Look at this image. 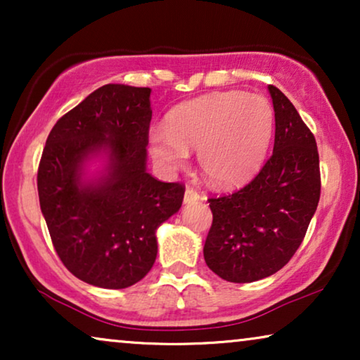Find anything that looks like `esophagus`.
<instances>
[{
  "instance_id": "esophagus-1",
  "label": "esophagus",
  "mask_w": 360,
  "mask_h": 360,
  "mask_svg": "<svg viewBox=\"0 0 360 360\" xmlns=\"http://www.w3.org/2000/svg\"><path fill=\"white\" fill-rule=\"evenodd\" d=\"M201 198V195L196 191L195 188H191V186H186L185 190V196H184V201L185 203H193V201H198Z\"/></svg>"
}]
</instances>
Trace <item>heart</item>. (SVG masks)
I'll return each mask as SVG.
<instances>
[{"mask_svg": "<svg viewBox=\"0 0 360 360\" xmlns=\"http://www.w3.org/2000/svg\"><path fill=\"white\" fill-rule=\"evenodd\" d=\"M274 110L264 96L243 91L211 93L180 105L167 117V131H150V154L165 172L198 164L213 185L238 186L252 179L267 155Z\"/></svg>", "mask_w": 360, "mask_h": 360, "instance_id": "obj_1", "label": "heart"}]
</instances>
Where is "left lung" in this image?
<instances>
[{"mask_svg":"<svg viewBox=\"0 0 360 360\" xmlns=\"http://www.w3.org/2000/svg\"><path fill=\"white\" fill-rule=\"evenodd\" d=\"M270 159L248 185L208 198L213 223L206 265L223 280L249 283L278 272L297 252L316 211L321 174L316 139L277 86Z\"/></svg>","mask_w":360,"mask_h":360,"instance_id":"1","label":"left lung"}]
</instances>
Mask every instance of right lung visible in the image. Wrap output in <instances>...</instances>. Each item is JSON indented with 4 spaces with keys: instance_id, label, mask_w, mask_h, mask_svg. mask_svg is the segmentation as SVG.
Listing matches in <instances>:
<instances>
[{
    "instance_id": "1",
    "label": "right lung",
    "mask_w": 360,
    "mask_h": 360,
    "mask_svg": "<svg viewBox=\"0 0 360 360\" xmlns=\"http://www.w3.org/2000/svg\"><path fill=\"white\" fill-rule=\"evenodd\" d=\"M150 88L105 85L52 127L37 170L39 203L53 249L83 282L127 288L157 257L155 229L180 210L185 185L147 174ZM110 150V172L82 186V160Z\"/></svg>"
}]
</instances>
